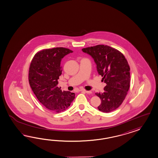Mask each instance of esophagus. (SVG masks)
<instances>
[{
  "instance_id": "1",
  "label": "esophagus",
  "mask_w": 158,
  "mask_h": 158,
  "mask_svg": "<svg viewBox=\"0 0 158 158\" xmlns=\"http://www.w3.org/2000/svg\"><path fill=\"white\" fill-rule=\"evenodd\" d=\"M81 91H84V92H85V93H87V94H91L92 93V92L91 91H87V90H84V89H82V90H81Z\"/></svg>"
}]
</instances>
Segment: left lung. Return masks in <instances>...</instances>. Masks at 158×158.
I'll use <instances>...</instances> for the list:
<instances>
[{"label": "left lung", "instance_id": "obj_1", "mask_svg": "<svg viewBox=\"0 0 158 158\" xmlns=\"http://www.w3.org/2000/svg\"><path fill=\"white\" fill-rule=\"evenodd\" d=\"M82 51L93 57L99 75L106 84L103 93H95L101 100L98 110L103 113L114 110L123 102L130 87L127 60L122 53L107 45L88 47Z\"/></svg>", "mask_w": 158, "mask_h": 158}]
</instances>
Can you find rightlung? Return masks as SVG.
<instances>
[{
  "instance_id": "add662e5",
  "label": "right lung",
  "mask_w": 158,
  "mask_h": 158,
  "mask_svg": "<svg viewBox=\"0 0 158 158\" xmlns=\"http://www.w3.org/2000/svg\"><path fill=\"white\" fill-rule=\"evenodd\" d=\"M73 51L62 47L44 49L34 55L29 71V81L34 94L47 109L56 113L65 110L75 94L58 87L61 75V61Z\"/></svg>"
}]
</instances>
